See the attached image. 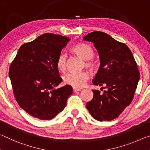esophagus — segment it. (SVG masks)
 <instances>
[{"label": "esophagus", "instance_id": "34e87169", "mask_svg": "<svg viewBox=\"0 0 150 150\" xmlns=\"http://www.w3.org/2000/svg\"><path fill=\"white\" fill-rule=\"evenodd\" d=\"M73 92H77V91H80L81 89H80V88H77L73 87Z\"/></svg>", "mask_w": 150, "mask_h": 150}]
</instances>
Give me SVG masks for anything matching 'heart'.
I'll return each mask as SVG.
<instances>
[{"instance_id": "b5f03b06", "label": "heart", "mask_w": 150, "mask_h": 150, "mask_svg": "<svg viewBox=\"0 0 150 150\" xmlns=\"http://www.w3.org/2000/svg\"><path fill=\"white\" fill-rule=\"evenodd\" d=\"M72 52L81 59L86 61L85 66L87 67H93V63L90 62L93 57V51L89 45L84 43H79L71 48ZM57 67L61 71H65L67 67V56L65 54H61L57 60ZM88 79V73L83 71L79 73H68L63 77V83L65 85L73 87L80 88L85 85Z\"/></svg>"}]
</instances>
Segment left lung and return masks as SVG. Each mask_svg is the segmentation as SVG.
Returning a JSON list of instances; mask_svg holds the SVG:
<instances>
[{
    "instance_id": "1",
    "label": "left lung",
    "mask_w": 150,
    "mask_h": 150,
    "mask_svg": "<svg viewBox=\"0 0 150 150\" xmlns=\"http://www.w3.org/2000/svg\"><path fill=\"white\" fill-rule=\"evenodd\" d=\"M83 40L93 43L100 59L93 84L106 88L102 93L93 90V98L86 108L95 120H114L133 99L139 79L138 65L129 47L105 32H91Z\"/></svg>"
}]
</instances>
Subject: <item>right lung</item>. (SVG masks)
Returning <instances> with one entry per match:
<instances>
[{"instance_id": "add662e5", "label": "right lung", "mask_w": 150, "mask_h": 150, "mask_svg": "<svg viewBox=\"0 0 150 150\" xmlns=\"http://www.w3.org/2000/svg\"><path fill=\"white\" fill-rule=\"evenodd\" d=\"M68 37L46 33L19 48L9 70L15 98L33 117L54 118L66 106L73 93L70 85L57 88L62 81L57 60Z\"/></svg>"}]
</instances>
